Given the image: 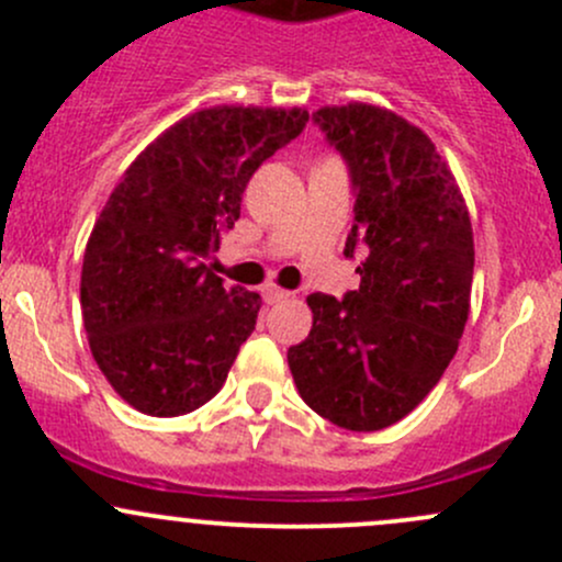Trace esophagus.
<instances>
[{"mask_svg":"<svg viewBox=\"0 0 562 562\" xmlns=\"http://www.w3.org/2000/svg\"><path fill=\"white\" fill-rule=\"evenodd\" d=\"M260 293H263V299H266V302H269V304H277V302H288V299L293 296L291 291H282V288H277V285H266L263 291H260Z\"/></svg>","mask_w":562,"mask_h":562,"instance_id":"34e87169","label":"esophagus"}]
</instances>
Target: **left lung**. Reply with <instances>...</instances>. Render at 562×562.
Instances as JSON below:
<instances>
[{
	"label": "left lung",
	"instance_id": "8db88e82",
	"mask_svg": "<svg viewBox=\"0 0 562 562\" xmlns=\"http://www.w3.org/2000/svg\"><path fill=\"white\" fill-rule=\"evenodd\" d=\"M353 181L345 258L364 247L359 288L313 293V328L288 350L299 394L353 432L405 418L443 378L470 315L473 228L454 173L427 133L381 105L313 113Z\"/></svg>",
	"mask_w": 562,
	"mask_h": 562
}]
</instances>
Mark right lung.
<instances>
[{
  "instance_id": "1",
  "label": "right lung",
  "mask_w": 562,
  "mask_h": 562,
  "mask_svg": "<svg viewBox=\"0 0 562 562\" xmlns=\"http://www.w3.org/2000/svg\"><path fill=\"white\" fill-rule=\"evenodd\" d=\"M304 108L214 105L157 135L94 223L81 313L105 381L146 416H184L223 389L260 296L206 263L247 181L307 124Z\"/></svg>"
}]
</instances>
